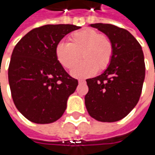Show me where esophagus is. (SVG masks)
Masks as SVG:
<instances>
[{"instance_id":"34e87169","label":"esophagus","mask_w":155,"mask_h":155,"mask_svg":"<svg viewBox=\"0 0 155 155\" xmlns=\"http://www.w3.org/2000/svg\"><path fill=\"white\" fill-rule=\"evenodd\" d=\"M78 83H79V84H84V83H85V80H84V79H80V80H78Z\"/></svg>"}]
</instances>
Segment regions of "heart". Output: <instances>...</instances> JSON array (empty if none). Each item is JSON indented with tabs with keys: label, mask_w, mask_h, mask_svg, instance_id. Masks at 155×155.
I'll use <instances>...</instances> for the list:
<instances>
[{
	"label": "heart",
	"mask_w": 155,
	"mask_h": 155,
	"mask_svg": "<svg viewBox=\"0 0 155 155\" xmlns=\"http://www.w3.org/2000/svg\"><path fill=\"white\" fill-rule=\"evenodd\" d=\"M68 44L59 42L55 46V56L58 62L64 69L73 68L80 60V54L85 59L71 70L75 78L93 76L97 70L103 71L108 67L113 57L114 47L111 39L99 34L96 30L84 28L71 33Z\"/></svg>",
	"instance_id": "1"
}]
</instances>
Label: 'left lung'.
Masks as SVG:
<instances>
[{"label": "left lung", "instance_id": "left-lung-1", "mask_svg": "<svg viewBox=\"0 0 155 155\" xmlns=\"http://www.w3.org/2000/svg\"><path fill=\"white\" fill-rule=\"evenodd\" d=\"M90 26L111 39L114 52L104 72L86 80L85 106L89 115L99 122H117L128 116L140 99L145 78L143 51L126 29L103 23Z\"/></svg>", "mask_w": 155, "mask_h": 155}]
</instances>
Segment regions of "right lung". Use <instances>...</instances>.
<instances>
[{"label": "right lung", "instance_id": "obj_1", "mask_svg": "<svg viewBox=\"0 0 155 155\" xmlns=\"http://www.w3.org/2000/svg\"><path fill=\"white\" fill-rule=\"evenodd\" d=\"M79 28L70 24L45 25L31 30L15 45L8 67L9 86L17 110L29 121L51 123L66 110L78 82L58 62L55 46Z\"/></svg>", "mask_w": 155, "mask_h": 155}]
</instances>
